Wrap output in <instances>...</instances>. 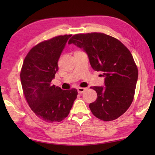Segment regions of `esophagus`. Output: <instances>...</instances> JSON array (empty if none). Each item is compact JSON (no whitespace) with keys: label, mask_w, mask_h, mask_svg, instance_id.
I'll use <instances>...</instances> for the list:
<instances>
[{"label":"esophagus","mask_w":155,"mask_h":155,"mask_svg":"<svg viewBox=\"0 0 155 155\" xmlns=\"http://www.w3.org/2000/svg\"><path fill=\"white\" fill-rule=\"evenodd\" d=\"M85 90H86V88H82V87H78L77 88V91H78V93H79V94H82L83 93H84V92L85 91Z\"/></svg>","instance_id":"obj_1"}]
</instances>
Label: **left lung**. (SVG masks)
I'll return each mask as SVG.
<instances>
[{
    "mask_svg": "<svg viewBox=\"0 0 155 155\" xmlns=\"http://www.w3.org/2000/svg\"><path fill=\"white\" fill-rule=\"evenodd\" d=\"M73 43L87 52L92 68L104 77L105 87H91L97 92V100L89 104L95 117L104 121L117 119L133 101L138 68L130 51L111 36L101 32L77 34Z\"/></svg>",
    "mask_w": 155,
    "mask_h": 155,
    "instance_id": "left-lung-1",
    "label": "left lung"
}]
</instances>
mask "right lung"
I'll list each match as a JSON object with an SVG mask.
<instances>
[{
    "instance_id": "1",
    "label": "right lung",
    "mask_w": 155,
    "mask_h": 155,
    "mask_svg": "<svg viewBox=\"0 0 155 155\" xmlns=\"http://www.w3.org/2000/svg\"><path fill=\"white\" fill-rule=\"evenodd\" d=\"M71 35L57 36L32 47L25 58L21 71L22 88L34 113L47 123L67 117L77 97V90H62L51 85L58 70V61Z\"/></svg>"
}]
</instances>
